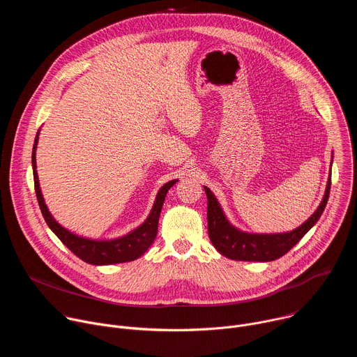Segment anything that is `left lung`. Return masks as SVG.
<instances>
[{
    "mask_svg": "<svg viewBox=\"0 0 357 357\" xmlns=\"http://www.w3.org/2000/svg\"><path fill=\"white\" fill-rule=\"evenodd\" d=\"M203 188H205L208 196V231L215 248L222 256L230 260L266 263L282 257L319 220L329 199L331 174L321 205L314 212V215L299 227L285 233H247L234 227L227 220L213 192L208 186Z\"/></svg>",
    "mask_w": 357,
    "mask_h": 357,
    "instance_id": "left-lung-1",
    "label": "left lung"
}]
</instances>
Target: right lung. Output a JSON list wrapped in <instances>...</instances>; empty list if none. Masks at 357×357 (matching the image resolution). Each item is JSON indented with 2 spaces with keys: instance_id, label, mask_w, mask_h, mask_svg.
Masks as SVG:
<instances>
[{
  "instance_id": "obj_1",
  "label": "right lung",
  "mask_w": 357,
  "mask_h": 357,
  "mask_svg": "<svg viewBox=\"0 0 357 357\" xmlns=\"http://www.w3.org/2000/svg\"><path fill=\"white\" fill-rule=\"evenodd\" d=\"M39 139V131L36 132L33 148H32V169H33V182H35V192L38 197V203L43 219L49 229L52 230L58 238L73 252L76 256L87 264L93 266H109V264H119V263H128L139 259L142 254L149 248V245L154 243L157 233H158V220L161 215V209L164 205L165 196L168 190L178 182V179L167 182L157 193L154 206H152L148 218L134 230L130 233L109 238V240H98V238H89L79 236L62 225H59L55 218L50 215L40 186L39 178L36 172V146Z\"/></svg>"
}]
</instances>
